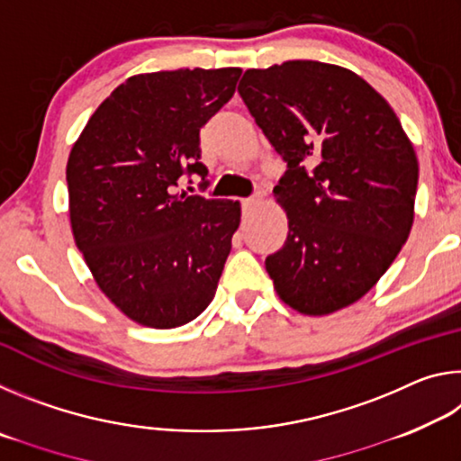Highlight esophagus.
Segmentation results:
<instances>
[{"label": "esophagus", "instance_id": "1", "mask_svg": "<svg viewBox=\"0 0 461 461\" xmlns=\"http://www.w3.org/2000/svg\"><path fill=\"white\" fill-rule=\"evenodd\" d=\"M262 197L264 194L262 193H258V194H254V197H248V199H241V205H244V209H249V207H254V205H258V203L262 201Z\"/></svg>", "mask_w": 461, "mask_h": 461}]
</instances>
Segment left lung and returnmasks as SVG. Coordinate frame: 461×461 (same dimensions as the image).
<instances>
[{"instance_id": "1", "label": "left lung", "mask_w": 461, "mask_h": 461, "mask_svg": "<svg viewBox=\"0 0 461 461\" xmlns=\"http://www.w3.org/2000/svg\"><path fill=\"white\" fill-rule=\"evenodd\" d=\"M238 91L288 165L275 186L286 241L264 262L276 294L311 317L354 305L415 220L419 162L407 131L372 85L327 62L248 68Z\"/></svg>"}]
</instances>
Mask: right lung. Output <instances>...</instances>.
<instances>
[{
  "label": "right lung",
  "instance_id": "right-lung-1",
  "mask_svg": "<svg viewBox=\"0 0 461 461\" xmlns=\"http://www.w3.org/2000/svg\"><path fill=\"white\" fill-rule=\"evenodd\" d=\"M238 67L142 73L101 101L67 162L68 217L99 291L123 315L173 330L212 303L240 201L173 193L207 175L199 130L231 99Z\"/></svg>",
  "mask_w": 461,
  "mask_h": 461
}]
</instances>
